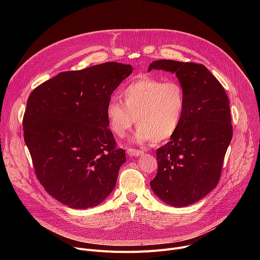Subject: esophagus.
<instances>
[{"label":"esophagus","mask_w":260,"mask_h":260,"mask_svg":"<svg viewBox=\"0 0 260 260\" xmlns=\"http://www.w3.org/2000/svg\"><path fill=\"white\" fill-rule=\"evenodd\" d=\"M127 154L129 156H139V155H142L144 154V152L142 150H139V149H134V148H128L127 149Z\"/></svg>","instance_id":"1"}]
</instances>
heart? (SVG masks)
Listing matches in <instances>:
<instances>
[{
    "label": "heart",
    "mask_w": 260,
    "mask_h": 260,
    "mask_svg": "<svg viewBox=\"0 0 260 260\" xmlns=\"http://www.w3.org/2000/svg\"><path fill=\"white\" fill-rule=\"evenodd\" d=\"M121 98L123 104L112 100L106 109L110 129L116 137H124L135 119L137 143H160L178 132L186 107L179 82L142 75L123 88Z\"/></svg>",
    "instance_id": "1"
}]
</instances>
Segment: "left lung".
I'll return each instance as SVG.
<instances>
[{
    "label": "left lung",
    "mask_w": 260,
    "mask_h": 260,
    "mask_svg": "<svg viewBox=\"0 0 260 260\" xmlns=\"http://www.w3.org/2000/svg\"><path fill=\"white\" fill-rule=\"evenodd\" d=\"M175 73L186 99L178 132L156 150L154 193L174 207L197 203L219 182L233 138L230 101L212 73L202 63L172 59L153 61L148 71Z\"/></svg>",
    "instance_id": "8db88e82"
}]
</instances>
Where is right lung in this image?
Instances as JSON below:
<instances>
[{
    "instance_id": "right-lung-1",
    "label": "right lung",
    "mask_w": 260,
    "mask_h": 260,
    "mask_svg": "<svg viewBox=\"0 0 260 260\" xmlns=\"http://www.w3.org/2000/svg\"><path fill=\"white\" fill-rule=\"evenodd\" d=\"M132 71L109 61L61 72L27 99L23 137L37 179L70 208L95 207L115 187L126 157L108 127L106 109Z\"/></svg>"
}]
</instances>
